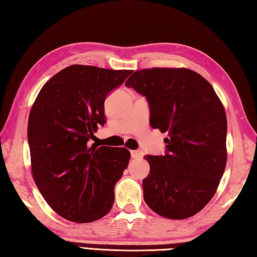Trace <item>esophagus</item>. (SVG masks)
Wrapping results in <instances>:
<instances>
[{"mask_svg": "<svg viewBox=\"0 0 257 257\" xmlns=\"http://www.w3.org/2000/svg\"><path fill=\"white\" fill-rule=\"evenodd\" d=\"M131 156H132V159H141L142 154L140 151H131Z\"/></svg>", "mask_w": 257, "mask_h": 257, "instance_id": "esophagus-1", "label": "esophagus"}]
</instances>
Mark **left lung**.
<instances>
[{"label": "left lung", "instance_id": "left-lung-1", "mask_svg": "<svg viewBox=\"0 0 257 257\" xmlns=\"http://www.w3.org/2000/svg\"><path fill=\"white\" fill-rule=\"evenodd\" d=\"M145 96L150 124L167 132L165 154L145 155L150 164L143 196L159 215H195L215 194L226 165V114L213 86L188 69L136 71L125 82Z\"/></svg>", "mask_w": 257, "mask_h": 257}]
</instances>
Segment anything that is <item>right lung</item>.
<instances>
[{
    "label": "right lung",
    "mask_w": 257,
    "mask_h": 257,
    "mask_svg": "<svg viewBox=\"0 0 257 257\" xmlns=\"http://www.w3.org/2000/svg\"><path fill=\"white\" fill-rule=\"evenodd\" d=\"M131 73L67 66L46 82L31 109L28 141L35 184L49 205L71 222L96 221L113 206L130 151L91 140L106 122V95Z\"/></svg>",
    "instance_id": "obj_1"
}]
</instances>
